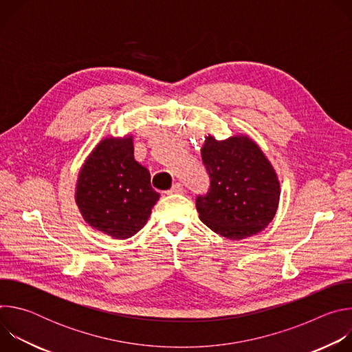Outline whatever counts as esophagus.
Returning <instances> with one entry per match:
<instances>
[{
  "mask_svg": "<svg viewBox=\"0 0 352 352\" xmlns=\"http://www.w3.org/2000/svg\"><path fill=\"white\" fill-rule=\"evenodd\" d=\"M185 192V189H184V186L179 184V182H175L173 186H171V189L170 190H167V193L168 195H179V193H184Z\"/></svg>",
  "mask_w": 352,
  "mask_h": 352,
  "instance_id": "34e87169",
  "label": "esophagus"
}]
</instances>
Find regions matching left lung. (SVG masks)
I'll use <instances>...</instances> for the list:
<instances>
[{
  "mask_svg": "<svg viewBox=\"0 0 352 352\" xmlns=\"http://www.w3.org/2000/svg\"><path fill=\"white\" fill-rule=\"evenodd\" d=\"M202 162L210 184L196 196L199 217L227 239L262 231L274 217L280 184L259 146L246 136L227 140L206 138Z\"/></svg>",
  "mask_w": 352,
  "mask_h": 352,
  "instance_id": "obj_1",
  "label": "left lung"
}]
</instances>
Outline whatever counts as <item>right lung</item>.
<instances>
[{"instance_id": "right-lung-1", "label": "right lung", "mask_w": 352, "mask_h": 352, "mask_svg": "<svg viewBox=\"0 0 352 352\" xmlns=\"http://www.w3.org/2000/svg\"><path fill=\"white\" fill-rule=\"evenodd\" d=\"M159 197L148 171L133 159L131 136L100 142L79 173L76 204L83 219L116 239L143 228Z\"/></svg>"}]
</instances>
